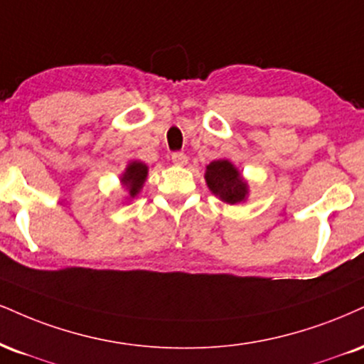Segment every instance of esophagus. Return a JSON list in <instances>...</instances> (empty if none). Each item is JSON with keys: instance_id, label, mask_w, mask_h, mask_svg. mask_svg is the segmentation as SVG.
Instances as JSON below:
<instances>
[{"instance_id": "esophagus-1", "label": "esophagus", "mask_w": 364, "mask_h": 364, "mask_svg": "<svg viewBox=\"0 0 364 364\" xmlns=\"http://www.w3.org/2000/svg\"><path fill=\"white\" fill-rule=\"evenodd\" d=\"M171 161L176 166H185L188 163V157L183 154V152H174V154L171 156Z\"/></svg>"}]
</instances>
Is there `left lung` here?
Segmentation results:
<instances>
[{
	"label": "left lung",
	"mask_w": 364,
	"mask_h": 364,
	"mask_svg": "<svg viewBox=\"0 0 364 364\" xmlns=\"http://www.w3.org/2000/svg\"><path fill=\"white\" fill-rule=\"evenodd\" d=\"M208 190L227 205L244 203L249 196V183L229 159L212 161L205 169Z\"/></svg>",
	"instance_id": "1"
}]
</instances>
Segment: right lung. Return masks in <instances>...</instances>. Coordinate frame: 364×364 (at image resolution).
<instances>
[{
  "label": "right lung",
  "instance_id": "obj_1",
  "mask_svg": "<svg viewBox=\"0 0 364 364\" xmlns=\"http://www.w3.org/2000/svg\"><path fill=\"white\" fill-rule=\"evenodd\" d=\"M149 174V166L140 161H130L120 174V185L127 191L125 201H132L140 193Z\"/></svg>",
  "mask_w": 364,
  "mask_h": 364
}]
</instances>
